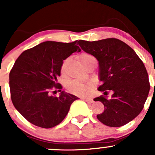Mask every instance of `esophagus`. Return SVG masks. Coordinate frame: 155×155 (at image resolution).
Instances as JSON below:
<instances>
[{"label":"esophagus","instance_id":"34e87169","mask_svg":"<svg viewBox=\"0 0 155 155\" xmlns=\"http://www.w3.org/2000/svg\"><path fill=\"white\" fill-rule=\"evenodd\" d=\"M82 100H84L85 101H86L87 103H88V104H92V103L94 102L93 99L91 97H82Z\"/></svg>","mask_w":155,"mask_h":155}]
</instances>
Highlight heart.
I'll use <instances>...</instances> for the list:
<instances>
[{
    "label": "heart",
    "instance_id": "1",
    "mask_svg": "<svg viewBox=\"0 0 155 155\" xmlns=\"http://www.w3.org/2000/svg\"><path fill=\"white\" fill-rule=\"evenodd\" d=\"M79 60H80L81 63L83 64L84 67L91 64L97 63L96 58L89 53H82L79 55ZM69 61H70V58H67L62 62L61 66V75H64L65 73H66ZM94 87L95 82L94 81H88V82H86L72 81L68 85V88L70 91V92H71L73 94L81 97L86 96L93 90Z\"/></svg>",
    "mask_w": 155,
    "mask_h": 155
}]
</instances>
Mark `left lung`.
<instances>
[{
	"label": "left lung",
	"instance_id": "left-lung-1",
	"mask_svg": "<svg viewBox=\"0 0 155 155\" xmlns=\"http://www.w3.org/2000/svg\"><path fill=\"white\" fill-rule=\"evenodd\" d=\"M78 43L98 61L99 79L103 82L98 91L104 94L107 90L113 92L110 99L103 95L94 99L104 105L97 119L113 127L134 120L143 110L150 90L148 73L141 59L132 48L115 38L80 40Z\"/></svg>",
	"mask_w": 155,
	"mask_h": 155
}]
</instances>
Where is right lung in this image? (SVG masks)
<instances>
[{
  "instance_id": "right-lung-1",
  "label": "right lung",
  "mask_w": 155,
  "mask_h": 155,
  "mask_svg": "<svg viewBox=\"0 0 155 155\" xmlns=\"http://www.w3.org/2000/svg\"><path fill=\"white\" fill-rule=\"evenodd\" d=\"M77 45V40L43 42L23 51L15 61L10 73L11 100L31 124L43 128L58 125L68 115L73 101L79 99L61 90L57 79L63 61L81 51ZM54 88L59 89V97L51 94Z\"/></svg>"
}]
</instances>
